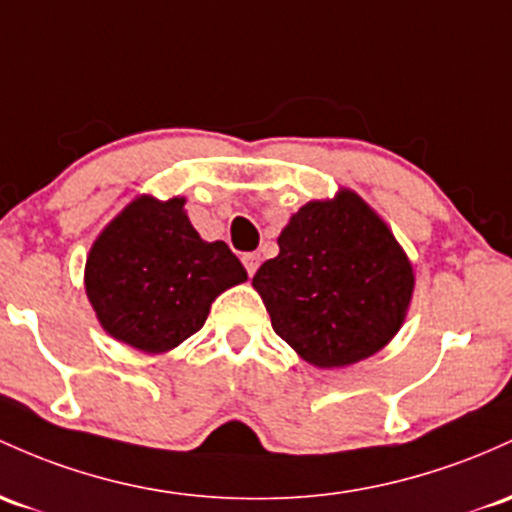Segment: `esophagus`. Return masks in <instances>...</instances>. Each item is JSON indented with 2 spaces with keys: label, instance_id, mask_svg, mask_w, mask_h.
Listing matches in <instances>:
<instances>
[{
  "label": "esophagus",
  "instance_id": "esophagus-1",
  "mask_svg": "<svg viewBox=\"0 0 512 512\" xmlns=\"http://www.w3.org/2000/svg\"><path fill=\"white\" fill-rule=\"evenodd\" d=\"M243 265H245V269H247V274H255L257 272V267H260V255H257V252H245L243 255Z\"/></svg>",
  "mask_w": 512,
  "mask_h": 512
}]
</instances>
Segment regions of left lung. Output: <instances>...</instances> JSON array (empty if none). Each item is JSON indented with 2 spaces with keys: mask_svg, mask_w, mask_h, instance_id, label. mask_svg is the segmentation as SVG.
<instances>
[{
  "mask_svg": "<svg viewBox=\"0 0 512 512\" xmlns=\"http://www.w3.org/2000/svg\"><path fill=\"white\" fill-rule=\"evenodd\" d=\"M279 255L252 277L274 333L306 362L335 369L372 357L411 306V260L350 189L308 201L279 235Z\"/></svg>",
  "mask_w": 512,
  "mask_h": 512,
  "instance_id": "1",
  "label": "left lung"
}]
</instances>
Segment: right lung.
I'll return each mask as SVG.
<instances>
[{
  "instance_id": "1",
  "label": "right lung",
  "mask_w": 512,
  "mask_h": 512,
  "mask_svg": "<svg viewBox=\"0 0 512 512\" xmlns=\"http://www.w3.org/2000/svg\"><path fill=\"white\" fill-rule=\"evenodd\" d=\"M245 279V267L223 240H201L182 196L131 201L101 230L84 267V289L101 328L148 355L201 330L216 296Z\"/></svg>"
}]
</instances>
